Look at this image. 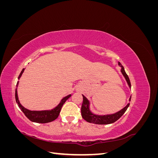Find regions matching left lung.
Listing matches in <instances>:
<instances>
[{"mask_svg": "<svg viewBox=\"0 0 158 158\" xmlns=\"http://www.w3.org/2000/svg\"><path fill=\"white\" fill-rule=\"evenodd\" d=\"M118 64L121 66V73H123V76H125L126 78L127 82L129 85V87L131 88V84L130 82V79H129L128 75L127 74L126 72L124 69L123 66L121 65L120 63H118ZM83 96V102L82 104V107H81V113H82V117L85 121H86L88 123H92L94 124H98V125H108V124H111L117 121L119 118L122 117L123 114L125 113L127 108L128 107L130 103L127 104V106L124 107L121 111H118L116 113L111 114H107V115L103 116H99L94 114L90 112L89 109V102L85 96L82 95ZM131 96L129 99V101L131 102Z\"/></svg>", "mask_w": 158, "mask_h": 158, "instance_id": "obj_1", "label": "left lung"}]
</instances>
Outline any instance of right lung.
Listing matches in <instances>:
<instances>
[{"label":"right lung","mask_w":158,"mask_h":158,"mask_svg":"<svg viewBox=\"0 0 158 158\" xmlns=\"http://www.w3.org/2000/svg\"><path fill=\"white\" fill-rule=\"evenodd\" d=\"M23 70H24V69H23L20 75H19L18 80L20 79V78L21 77ZM18 82H17V85H18ZM70 96H71V95H67V96L64 98L63 99L61 100V102L59 103V106L56 107L54 109L51 110V111H30V110L24 108L20 103V102H19V100H18L16 90V94H15V98H16V101L18 103V106L22 110V112L24 113L26 117L32 122L39 123H49V122L55 121V119L59 117L61 108H62V107H63V104L65 103L66 100H67L69 98H70Z\"/></svg>","instance_id":"add662e5"}]
</instances>
